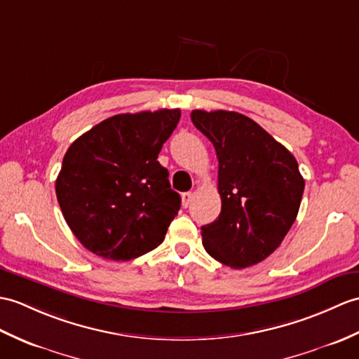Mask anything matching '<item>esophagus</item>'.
I'll return each instance as SVG.
<instances>
[{
  "label": "esophagus",
  "instance_id": "obj_1",
  "mask_svg": "<svg viewBox=\"0 0 359 359\" xmlns=\"http://www.w3.org/2000/svg\"><path fill=\"white\" fill-rule=\"evenodd\" d=\"M191 198H193V194L191 193H183L182 194V206L183 208H188L191 203Z\"/></svg>",
  "mask_w": 359,
  "mask_h": 359
}]
</instances>
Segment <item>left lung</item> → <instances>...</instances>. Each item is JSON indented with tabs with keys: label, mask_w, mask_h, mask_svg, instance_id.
<instances>
[{
	"label": "left lung",
	"mask_w": 359,
	"mask_h": 359,
	"mask_svg": "<svg viewBox=\"0 0 359 359\" xmlns=\"http://www.w3.org/2000/svg\"><path fill=\"white\" fill-rule=\"evenodd\" d=\"M191 121L219 159L222 211L202 226L203 248L234 269L260 263L297 219L304 179L295 157L245 114L193 110Z\"/></svg>",
	"instance_id": "1"
}]
</instances>
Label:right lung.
Wrapping results in <instances>:
<instances>
[{
	"mask_svg": "<svg viewBox=\"0 0 359 359\" xmlns=\"http://www.w3.org/2000/svg\"><path fill=\"white\" fill-rule=\"evenodd\" d=\"M179 119V108L116 114L67 149L56 197L88 251L127 262L162 243L180 210V196L157 156Z\"/></svg>",
	"mask_w": 359,
	"mask_h": 359,
	"instance_id": "1",
	"label": "right lung"
}]
</instances>
